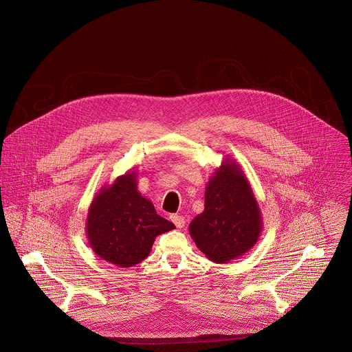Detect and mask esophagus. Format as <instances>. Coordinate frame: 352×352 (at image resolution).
I'll list each match as a JSON object with an SVG mask.
<instances>
[{"instance_id":"34e87169","label":"esophagus","mask_w":352,"mask_h":352,"mask_svg":"<svg viewBox=\"0 0 352 352\" xmlns=\"http://www.w3.org/2000/svg\"><path fill=\"white\" fill-rule=\"evenodd\" d=\"M170 221H172V222L175 223V226L179 228V229L184 228V225H186V218H184L183 215H179V214H172V215H170Z\"/></svg>"}]
</instances>
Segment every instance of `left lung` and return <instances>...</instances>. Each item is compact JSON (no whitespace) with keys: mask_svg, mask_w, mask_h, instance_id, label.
I'll return each mask as SVG.
<instances>
[{"mask_svg":"<svg viewBox=\"0 0 352 352\" xmlns=\"http://www.w3.org/2000/svg\"><path fill=\"white\" fill-rule=\"evenodd\" d=\"M261 215L241 168L226 158L215 169L204 194V210L190 223L197 247L214 263L243 256L261 233Z\"/></svg>","mask_w":352,"mask_h":352,"instance_id":"1","label":"left lung"}]
</instances>
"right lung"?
<instances>
[{
  "mask_svg": "<svg viewBox=\"0 0 352 352\" xmlns=\"http://www.w3.org/2000/svg\"><path fill=\"white\" fill-rule=\"evenodd\" d=\"M175 229L160 217L149 199L137 190V173L119 176L101 188L91 203L87 236L102 260L118 267H133L149 256L157 236Z\"/></svg>",
  "mask_w": 352,
  "mask_h": 352,
  "instance_id": "obj_1",
  "label": "right lung"
}]
</instances>
